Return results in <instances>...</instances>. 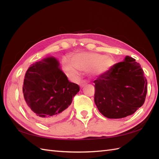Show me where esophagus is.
I'll list each match as a JSON object with an SVG mask.
<instances>
[{"label":"esophagus","instance_id":"1","mask_svg":"<svg viewBox=\"0 0 159 159\" xmlns=\"http://www.w3.org/2000/svg\"><path fill=\"white\" fill-rule=\"evenodd\" d=\"M86 81H85V80H82V81L81 82H80V87H83L84 86H85V85H86Z\"/></svg>","mask_w":159,"mask_h":159}]
</instances>
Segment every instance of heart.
<instances>
[{"instance_id": "obj_1", "label": "heart", "mask_w": 159, "mask_h": 159, "mask_svg": "<svg viewBox=\"0 0 159 159\" xmlns=\"http://www.w3.org/2000/svg\"><path fill=\"white\" fill-rule=\"evenodd\" d=\"M114 63L113 59L109 55L102 56L95 52L78 53L71 57V63L65 60L63 67L66 72L71 76L76 74L78 70L87 72L92 70L95 75L107 73Z\"/></svg>"}]
</instances>
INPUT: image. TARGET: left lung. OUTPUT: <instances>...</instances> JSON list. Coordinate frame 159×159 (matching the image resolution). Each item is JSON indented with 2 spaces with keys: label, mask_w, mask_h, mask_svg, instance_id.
Listing matches in <instances>:
<instances>
[{
  "label": "left lung",
  "mask_w": 159,
  "mask_h": 159,
  "mask_svg": "<svg viewBox=\"0 0 159 159\" xmlns=\"http://www.w3.org/2000/svg\"><path fill=\"white\" fill-rule=\"evenodd\" d=\"M94 102L104 117L120 119L131 116L143 105L147 79L141 65L126 56L94 80Z\"/></svg>",
  "instance_id": "obj_1"
}]
</instances>
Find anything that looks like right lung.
I'll return each instance as SVG.
<instances>
[{
	"mask_svg": "<svg viewBox=\"0 0 159 159\" xmlns=\"http://www.w3.org/2000/svg\"><path fill=\"white\" fill-rule=\"evenodd\" d=\"M54 57L33 63L26 72L22 86L23 104L27 112L43 123L66 117L79 86L70 82Z\"/></svg>",
	"mask_w": 159,
	"mask_h": 159,
	"instance_id": "obj_1",
	"label": "right lung"
}]
</instances>
